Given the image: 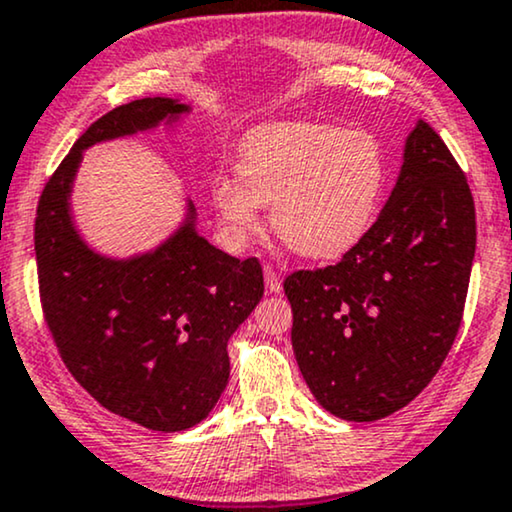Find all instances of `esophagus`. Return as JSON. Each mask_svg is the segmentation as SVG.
<instances>
[{
    "mask_svg": "<svg viewBox=\"0 0 512 512\" xmlns=\"http://www.w3.org/2000/svg\"><path fill=\"white\" fill-rule=\"evenodd\" d=\"M263 275H265V289H268V294H280L282 280H280V275H277V270L272 268V265H265Z\"/></svg>",
    "mask_w": 512,
    "mask_h": 512,
    "instance_id": "34e87169",
    "label": "esophagus"
}]
</instances>
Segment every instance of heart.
<instances>
[{"instance_id":"heart-1","label":"heart","mask_w":512,"mask_h":512,"mask_svg":"<svg viewBox=\"0 0 512 512\" xmlns=\"http://www.w3.org/2000/svg\"><path fill=\"white\" fill-rule=\"evenodd\" d=\"M386 185V155L367 131L289 122L263 126L242 145L237 176H218L211 199L232 242L263 228L294 254L315 261L343 256L374 221Z\"/></svg>"}]
</instances>
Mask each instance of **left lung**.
<instances>
[{
	"label": "left lung",
	"instance_id": "8db88e82",
	"mask_svg": "<svg viewBox=\"0 0 512 512\" xmlns=\"http://www.w3.org/2000/svg\"><path fill=\"white\" fill-rule=\"evenodd\" d=\"M475 256L466 174L423 119L376 223L336 265L284 280L310 393L343 421H378L433 381L459 334Z\"/></svg>",
	"mask_w": 512,
	"mask_h": 512
}]
</instances>
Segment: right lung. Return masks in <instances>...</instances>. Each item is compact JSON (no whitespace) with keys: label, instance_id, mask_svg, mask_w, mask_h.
I'll return each instance as SVG.
<instances>
[{"label":"right lung","instance_id":"obj_1","mask_svg":"<svg viewBox=\"0 0 512 512\" xmlns=\"http://www.w3.org/2000/svg\"><path fill=\"white\" fill-rule=\"evenodd\" d=\"M185 112L190 105L155 96L96 119L46 181L35 218L39 296L65 367L112 414L162 433L207 418L228 386V341L261 301V263L197 235L192 202L155 251L108 258L79 237L70 192L86 148Z\"/></svg>","mask_w":512,"mask_h":512}]
</instances>
